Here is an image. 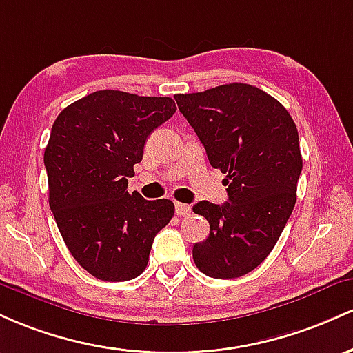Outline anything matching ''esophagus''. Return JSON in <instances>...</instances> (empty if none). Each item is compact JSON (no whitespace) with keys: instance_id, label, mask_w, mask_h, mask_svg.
Instances as JSON below:
<instances>
[{"instance_id":"1","label":"esophagus","mask_w":353,"mask_h":353,"mask_svg":"<svg viewBox=\"0 0 353 353\" xmlns=\"http://www.w3.org/2000/svg\"><path fill=\"white\" fill-rule=\"evenodd\" d=\"M175 212L178 216H188L190 213H192V207L190 205H185V203H175Z\"/></svg>"}]
</instances>
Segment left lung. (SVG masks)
<instances>
[{"mask_svg":"<svg viewBox=\"0 0 353 353\" xmlns=\"http://www.w3.org/2000/svg\"><path fill=\"white\" fill-rule=\"evenodd\" d=\"M175 100L210 165L227 173L228 201L193 207L210 223L207 240L193 247V262L213 279L247 275L273 250L295 207L302 173L296 126L282 103L245 83Z\"/></svg>","mask_w":353,"mask_h":353,"instance_id":"8db88e82","label":"left lung"}]
</instances>
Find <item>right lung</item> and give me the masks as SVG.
<instances>
[{
  "mask_svg": "<svg viewBox=\"0 0 353 353\" xmlns=\"http://www.w3.org/2000/svg\"><path fill=\"white\" fill-rule=\"evenodd\" d=\"M176 112L168 97L94 91L66 106L45 148L50 208L73 259L97 279L125 282L146 268L170 200L128 193L148 134Z\"/></svg>",
  "mask_w": 353,
  "mask_h": 353,
  "instance_id": "add662e5",
  "label": "right lung"
}]
</instances>
